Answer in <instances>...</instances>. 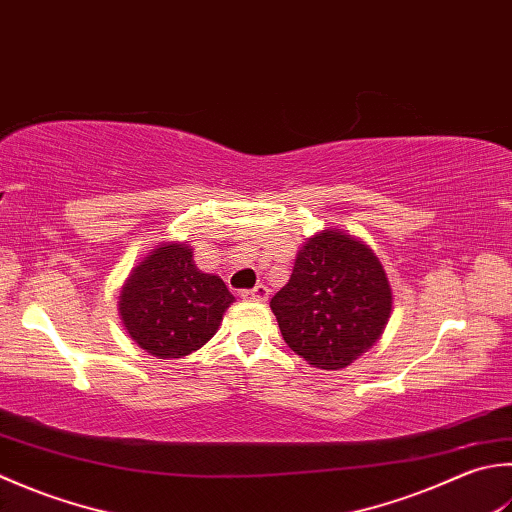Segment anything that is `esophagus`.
<instances>
[{"label":"esophagus","instance_id":"34e87169","mask_svg":"<svg viewBox=\"0 0 512 512\" xmlns=\"http://www.w3.org/2000/svg\"><path fill=\"white\" fill-rule=\"evenodd\" d=\"M268 295H270L268 286H264V284H257L255 288L244 290V293H242V299H246V302H266Z\"/></svg>","mask_w":512,"mask_h":512}]
</instances>
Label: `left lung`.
<instances>
[{
  "instance_id": "obj_1",
  "label": "left lung",
  "mask_w": 512,
  "mask_h": 512,
  "mask_svg": "<svg viewBox=\"0 0 512 512\" xmlns=\"http://www.w3.org/2000/svg\"><path fill=\"white\" fill-rule=\"evenodd\" d=\"M270 308L290 350L310 366L339 370L382 337L393 293L373 250L326 228L299 250L293 275Z\"/></svg>"
}]
</instances>
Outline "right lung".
<instances>
[{"instance_id": "right-lung-1", "label": "right lung", "mask_w": 512, "mask_h": 512, "mask_svg": "<svg viewBox=\"0 0 512 512\" xmlns=\"http://www.w3.org/2000/svg\"><path fill=\"white\" fill-rule=\"evenodd\" d=\"M233 302L222 279L195 266L193 248L170 242L130 270L119 315L139 348L157 359H179L217 333Z\"/></svg>"}]
</instances>
